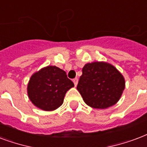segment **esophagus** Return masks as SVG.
<instances>
[{"label":"esophagus","mask_w":147,"mask_h":147,"mask_svg":"<svg viewBox=\"0 0 147 147\" xmlns=\"http://www.w3.org/2000/svg\"><path fill=\"white\" fill-rule=\"evenodd\" d=\"M78 78H74L73 79V82H74V84H75V86H77V84H78Z\"/></svg>","instance_id":"1"}]
</instances>
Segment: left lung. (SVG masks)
Masks as SVG:
<instances>
[{"label":"left lung","mask_w":147,"mask_h":147,"mask_svg":"<svg viewBox=\"0 0 147 147\" xmlns=\"http://www.w3.org/2000/svg\"><path fill=\"white\" fill-rule=\"evenodd\" d=\"M125 88L123 75L104 61L87 63L82 68L77 89L84 102L95 109H106L119 100Z\"/></svg>","instance_id":"left-lung-1"}]
</instances>
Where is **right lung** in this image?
<instances>
[{
  "instance_id": "right-lung-1",
  "label": "right lung",
  "mask_w": 147,
  "mask_h": 147,
  "mask_svg": "<svg viewBox=\"0 0 147 147\" xmlns=\"http://www.w3.org/2000/svg\"><path fill=\"white\" fill-rule=\"evenodd\" d=\"M73 86L65 71L56 66H47L31 76L28 95L36 107L53 111L62 105L65 93Z\"/></svg>"
}]
</instances>
